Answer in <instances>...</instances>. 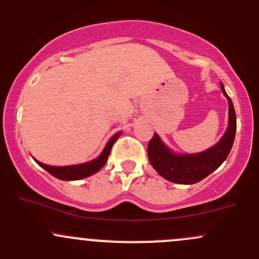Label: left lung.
Returning a JSON list of instances; mask_svg holds the SVG:
<instances>
[{
    "label": "left lung",
    "instance_id": "1",
    "mask_svg": "<svg viewBox=\"0 0 259 259\" xmlns=\"http://www.w3.org/2000/svg\"><path fill=\"white\" fill-rule=\"evenodd\" d=\"M222 91L229 101V127L222 141L210 149L198 154H174L165 147L158 135H154L148 143V159L158 174L171 182L192 185L210 175L228 158L235 133H236V114L230 97L226 94L224 85Z\"/></svg>",
    "mask_w": 259,
    "mask_h": 259
}]
</instances>
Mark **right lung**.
Returning <instances> with one entry per match:
<instances>
[{"mask_svg":"<svg viewBox=\"0 0 259 259\" xmlns=\"http://www.w3.org/2000/svg\"><path fill=\"white\" fill-rule=\"evenodd\" d=\"M120 133L114 136L109 141V143L106 144L105 149L103 150L101 155L99 158L95 159V160H92L89 162H85V164H79V165H72V166H49V165L42 164V162L36 161L40 166L45 168L49 174H51L52 176L57 177L60 180H65V181H72V180H80L84 179V177H88L93 175V174L98 172L101 167L105 165L107 161V158H109L110 152H111V148L114 145L115 141L118 138Z\"/></svg>","mask_w":259,"mask_h":259,"instance_id":"1","label":"right lung"}]
</instances>
